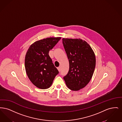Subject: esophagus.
<instances>
[{"instance_id": "esophagus-1", "label": "esophagus", "mask_w": 122, "mask_h": 122, "mask_svg": "<svg viewBox=\"0 0 122 122\" xmlns=\"http://www.w3.org/2000/svg\"><path fill=\"white\" fill-rule=\"evenodd\" d=\"M57 69H58V71H60V69H61V67H58L57 68Z\"/></svg>"}]
</instances>
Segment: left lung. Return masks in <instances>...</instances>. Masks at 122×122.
Here are the masks:
<instances>
[{"label":"left lung","mask_w":122,"mask_h":122,"mask_svg":"<svg viewBox=\"0 0 122 122\" xmlns=\"http://www.w3.org/2000/svg\"><path fill=\"white\" fill-rule=\"evenodd\" d=\"M62 40L70 64L64 80L71 90L79 91L85 87L92 77L96 66L95 55L85 41L70 38Z\"/></svg>","instance_id":"1"}]
</instances>
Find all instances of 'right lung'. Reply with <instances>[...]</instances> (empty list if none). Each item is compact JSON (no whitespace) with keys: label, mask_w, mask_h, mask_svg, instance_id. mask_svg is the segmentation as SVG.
Returning <instances> with one entry per match:
<instances>
[{"label":"right lung","mask_w":122,"mask_h":122,"mask_svg":"<svg viewBox=\"0 0 122 122\" xmlns=\"http://www.w3.org/2000/svg\"><path fill=\"white\" fill-rule=\"evenodd\" d=\"M61 37H49L30 45L25 57V66L29 80L36 87L46 89L51 86L59 73L49 55V52Z\"/></svg>","instance_id":"right-lung-1"}]
</instances>
